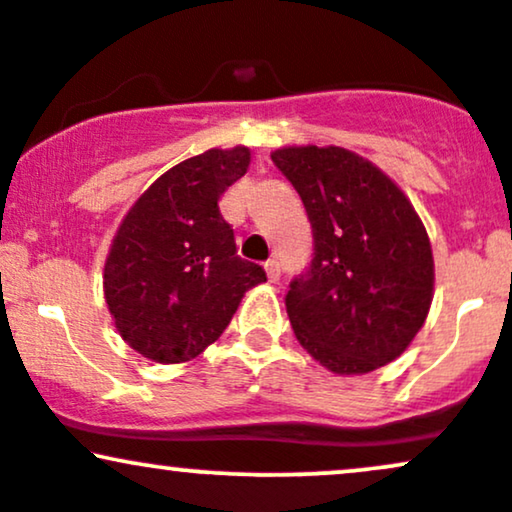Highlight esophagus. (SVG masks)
Returning <instances> with one entry per match:
<instances>
[{
  "label": "esophagus",
  "instance_id": "esophagus-1",
  "mask_svg": "<svg viewBox=\"0 0 512 512\" xmlns=\"http://www.w3.org/2000/svg\"><path fill=\"white\" fill-rule=\"evenodd\" d=\"M264 269H267V279L272 281V284H276V281L281 279V267L276 260H269L267 264H264Z\"/></svg>",
  "mask_w": 512,
  "mask_h": 512
}]
</instances>
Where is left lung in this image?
Wrapping results in <instances>:
<instances>
[{
	"label": "left lung",
	"instance_id": "left-lung-1",
	"mask_svg": "<svg viewBox=\"0 0 512 512\" xmlns=\"http://www.w3.org/2000/svg\"><path fill=\"white\" fill-rule=\"evenodd\" d=\"M272 161L313 226V260L286 293L296 339L337 375L387 366L433 301V252L419 214L383 170L342 146H286Z\"/></svg>",
	"mask_w": 512,
	"mask_h": 512
}]
</instances>
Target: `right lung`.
Returning a JSON list of instances; mask_svg holds the SVG:
<instances>
[{
    "label": "right lung",
    "instance_id": "obj_1",
    "mask_svg": "<svg viewBox=\"0 0 512 512\" xmlns=\"http://www.w3.org/2000/svg\"><path fill=\"white\" fill-rule=\"evenodd\" d=\"M250 149H209L144 192L117 228L103 291L117 332L156 363H182L221 337L245 291L267 281L238 257L219 199L248 173Z\"/></svg>",
    "mask_w": 512,
    "mask_h": 512
}]
</instances>
